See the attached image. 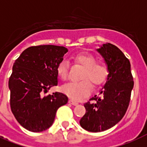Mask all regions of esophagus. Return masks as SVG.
I'll return each mask as SVG.
<instances>
[{"mask_svg":"<svg viewBox=\"0 0 147 147\" xmlns=\"http://www.w3.org/2000/svg\"><path fill=\"white\" fill-rule=\"evenodd\" d=\"M69 104H71V105H75V106H76V105H77L78 104V102H76V101H75V100H69Z\"/></svg>","mask_w":147,"mask_h":147,"instance_id":"34e87169","label":"esophagus"}]
</instances>
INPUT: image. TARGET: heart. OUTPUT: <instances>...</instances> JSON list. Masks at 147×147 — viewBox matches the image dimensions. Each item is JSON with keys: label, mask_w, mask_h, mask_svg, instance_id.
<instances>
[{"label": "heart", "mask_w": 147, "mask_h": 147, "mask_svg": "<svg viewBox=\"0 0 147 147\" xmlns=\"http://www.w3.org/2000/svg\"><path fill=\"white\" fill-rule=\"evenodd\" d=\"M75 62L84 67L81 79L78 82H70L62 85V92L67 96L76 100L88 96L93 86L98 87L105 82L108 76V67L104 62H97V59L90 53H80L76 56ZM69 63L66 59H62L57 66L58 76L62 80L69 78Z\"/></svg>", "instance_id": "1"}]
</instances>
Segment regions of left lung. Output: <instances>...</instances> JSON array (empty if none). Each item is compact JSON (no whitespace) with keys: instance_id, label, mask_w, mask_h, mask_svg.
Listing matches in <instances>:
<instances>
[{"instance_id":"obj_1","label":"left lung","mask_w":147,"mask_h":147,"mask_svg":"<svg viewBox=\"0 0 147 147\" xmlns=\"http://www.w3.org/2000/svg\"><path fill=\"white\" fill-rule=\"evenodd\" d=\"M98 53L108 67L107 82L100 92L85 106L86 113L80 125L90 132H101L114 127L123 118L129 106L134 78L130 63L120 49L111 43L103 44Z\"/></svg>"}]
</instances>
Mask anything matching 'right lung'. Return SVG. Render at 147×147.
<instances>
[{"label":"right lung","instance_id":"1","mask_svg":"<svg viewBox=\"0 0 147 147\" xmlns=\"http://www.w3.org/2000/svg\"><path fill=\"white\" fill-rule=\"evenodd\" d=\"M68 52L64 47L40 45L26 49L16 59L8 86L10 108L18 123L32 132L50 127L58 108L68 102L65 94L43 96L58 85L57 66Z\"/></svg>","mask_w":147,"mask_h":147}]
</instances>
